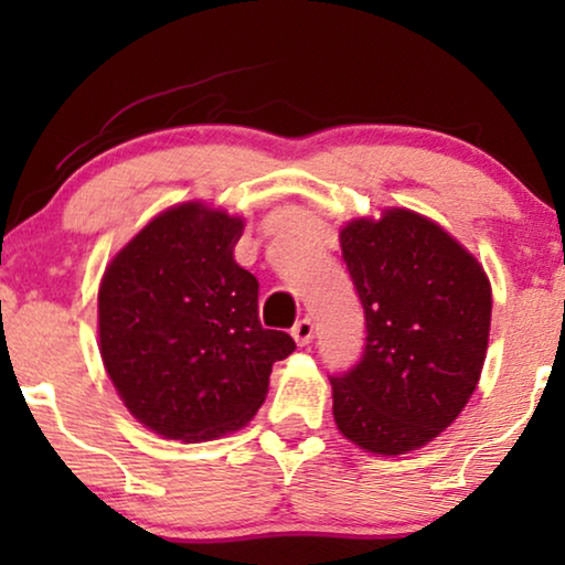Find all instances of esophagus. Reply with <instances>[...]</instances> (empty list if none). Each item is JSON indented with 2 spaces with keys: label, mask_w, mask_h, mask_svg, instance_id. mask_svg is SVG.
<instances>
[{
  "label": "esophagus",
  "mask_w": 565,
  "mask_h": 565,
  "mask_svg": "<svg viewBox=\"0 0 565 565\" xmlns=\"http://www.w3.org/2000/svg\"><path fill=\"white\" fill-rule=\"evenodd\" d=\"M290 334H292V339H296L300 347H306L313 339V321L311 319L296 321V327H292Z\"/></svg>",
  "instance_id": "34e87169"
}]
</instances>
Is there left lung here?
Returning a JSON list of instances; mask_svg holds the SVG:
<instances>
[{
  "label": "left lung",
  "instance_id": "1",
  "mask_svg": "<svg viewBox=\"0 0 565 565\" xmlns=\"http://www.w3.org/2000/svg\"><path fill=\"white\" fill-rule=\"evenodd\" d=\"M339 242L367 337L358 365L331 375L334 422L362 450L404 455L473 396L489 347V277L443 226L406 207L350 221Z\"/></svg>",
  "mask_w": 565,
  "mask_h": 565
}]
</instances>
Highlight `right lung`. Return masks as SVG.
Listing matches in <instances>:
<instances>
[{
    "label": "right lung",
    "instance_id": "1",
    "mask_svg": "<svg viewBox=\"0 0 565 565\" xmlns=\"http://www.w3.org/2000/svg\"><path fill=\"white\" fill-rule=\"evenodd\" d=\"M244 221L203 203L159 213L99 282V354L122 404L167 439L244 427L296 350L259 323V282L236 265Z\"/></svg>",
    "mask_w": 565,
    "mask_h": 565
}]
</instances>
